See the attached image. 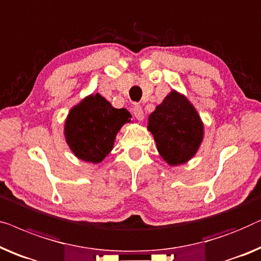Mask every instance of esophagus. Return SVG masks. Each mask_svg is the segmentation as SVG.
Returning <instances> with one entry per match:
<instances>
[{
	"label": "esophagus",
	"mask_w": 261,
	"mask_h": 261,
	"mask_svg": "<svg viewBox=\"0 0 261 261\" xmlns=\"http://www.w3.org/2000/svg\"><path fill=\"white\" fill-rule=\"evenodd\" d=\"M133 114H134L135 118L139 120V121H141V120H143V111H142L141 106H140V105H134Z\"/></svg>",
	"instance_id": "esophagus-1"
}]
</instances>
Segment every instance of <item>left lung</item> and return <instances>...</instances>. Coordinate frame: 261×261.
I'll return each instance as SVG.
<instances>
[{
    "instance_id": "1",
    "label": "left lung",
    "mask_w": 261,
    "mask_h": 261,
    "mask_svg": "<svg viewBox=\"0 0 261 261\" xmlns=\"http://www.w3.org/2000/svg\"><path fill=\"white\" fill-rule=\"evenodd\" d=\"M148 120V129L167 164H185L196 153L202 140L203 126L186 97L173 90L156 106Z\"/></svg>"
}]
</instances>
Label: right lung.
Returning <instances> with one entry per match:
<instances>
[{
	"label": "right lung",
	"instance_id": "add662e5",
	"mask_svg": "<svg viewBox=\"0 0 261 261\" xmlns=\"http://www.w3.org/2000/svg\"><path fill=\"white\" fill-rule=\"evenodd\" d=\"M132 115L116 109L100 95H90L71 109L65 126L68 145L75 155L88 162L102 161L113 148L114 139Z\"/></svg>",
	"mask_w": 261,
	"mask_h": 261
}]
</instances>
